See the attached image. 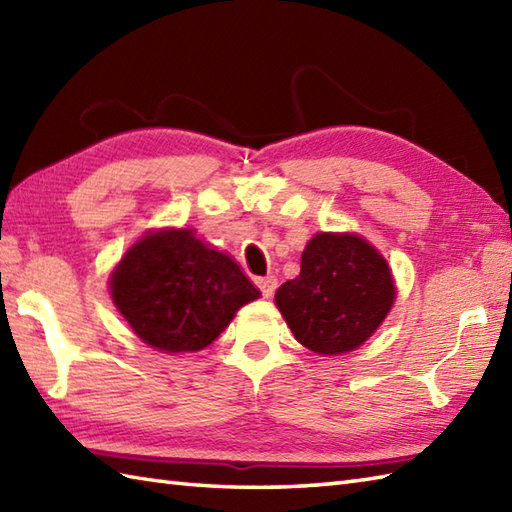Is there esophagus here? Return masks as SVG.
Wrapping results in <instances>:
<instances>
[{
  "label": "esophagus",
  "instance_id": "34e87169",
  "mask_svg": "<svg viewBox=\"0 0 512 512\" xmlns=\"http://www.w3.org/2000/svg\"><path fill=\"white\" fill-rule=\"evenodd\" d=\"M257 286H259V290H262V295L268 299V297H273V292H275V288H277V279H275L273 275L259 277V279H257Z\"/></svg>",
  "mask_w": 512,
  "mask_h": 512
}]
</instances>
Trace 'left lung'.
I'll return each mask as SVG.
<instances>
[{
	"label": "left lung",
	"mask_w": 512,
	"mask_h": 512,
	"mask_svg": "<svg viewBox=\"0 0 512 512\" xmlns=\"http://www.w3.org/2000/svg\"><path fill=\"white\" fill-rule=\"evenodd\" d=\"M396 286L385 257L352 233H317L301 255L299 277L275 303L295 339L336 356L361 347L394 306Z\"/></svg>",
	"instance_id": "obj_1"
}]
</instances>
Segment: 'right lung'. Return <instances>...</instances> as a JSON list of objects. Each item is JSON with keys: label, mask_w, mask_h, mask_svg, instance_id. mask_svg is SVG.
Returning a JSON list of instances; mask_svg holds the SVG:
<instances>
[{"label": "right lung", "mask_w": 512, "mask_h": 512, "mask_svg": "<svg viewBox=\"0 0 512 512\" xmlns=\"http://www.w3.org/2000/svg\"><path fill=\"white\" fill-rule=\"evenodd\" d=\"M112 301L140 341L160 352H198L259 292L226 253L191 228L151 231L110 277Z\"/></svg>", "instance_id": "add662e5"}]
</instances>
